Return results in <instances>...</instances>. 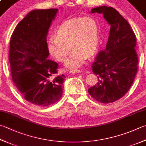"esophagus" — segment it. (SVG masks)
I'll list each match as a JSON object with an SVG mask.
<instances>
[{"label": "esophagus", "mask_w": 146, "mask_h": 146, "mask_svg": "<svg viewBox=\"0 0 146 146\" xmlns=\"http://www.w3.org/2000/svg\"><path fill=\"white\" fill-rule=\"evenodd\" d=\"M81 72V70H78V69H74L70 71V74H78Z\"/></svg>", "instance_id": "obj_1"}]
</instances>
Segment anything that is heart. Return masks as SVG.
<instances>
[{"label": "heart", "mask_w": 146, "mask_h": 146, "mask_svg": "<svg viewBox=\"0 0 146 146\" xmlns=\"http://www.w3.org/2000/svg\"><path fill=\"white\" fill-rule=\"evenodd\" d=\"M99 44V29L97 22L91 17L71 19L64 21L48 42L49 53L57 61L64 62L71 47L73 51L67 65L78 67L87 57L97 50Z\"/></svg>", "instance_id": "1"}]
</instances>
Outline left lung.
Returning a JSON list of instances; mask_svg holds the SVG:
<instances>
[{
    "mask_svg": "<svg viewBox=\"0 0 146 146\" xmlns=\"http://www.w3.org/2000/svg\"><path fill=\"white\" fill-rule=\"evenodd\" d=\"M91 13H102L111 29L106 49L98 52L92 65L98 82L88 93L101 103H112L128 92L136 76V36L128 22L113 7L104 5L93 8Z\"/></svg>",
    "mask_w": 146,
    "mask_h": 146,
    "instance_id": "left-lung-1",
    "label": "left lung"
}]
</instances>
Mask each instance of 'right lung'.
Here are the masks:
<instances>
[{
	"instance_id": "add662e5",
	"label": "right lung",
	"mask_w": 146,
	"mask_h": 146,
	"mask_svg": "<svg viewBox=\"0 0 146 146\" xmlns=\"http://www.w3.org/2000/svg\"><path fill=\"white\" fill-rule=\"evenodd\" d=\"M57 11V9L30 11L19 22L10 40L9 60L13 81L24 98L38 106L56 103L63 94L65 76L57 75L58 64L48 59L46 40Z\"/></svg>"
}]
</instances>
